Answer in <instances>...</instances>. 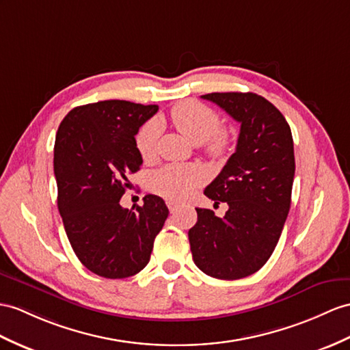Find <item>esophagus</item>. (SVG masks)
Instances as JSON below:
<instances>
[{
	"label": "esophagus",
	"instance_id": "esophagus-1",
	"mask_svg": "<svg viewBox=\"0 0 350 350\" xmlns=\"http://www.w3.org/2000/svg\"><path fill=\"white\" fill-rule=\"evenodd\" d=\"M166 204H167V208H169V211L170 212H172V214H174V212L178 209V204L175 203V202H172V200H167L166 202Z\"/></svg>",
	"mask_w": 350,
	"mask_h": 350
}]
</instances>
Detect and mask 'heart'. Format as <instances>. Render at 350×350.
Segmentation results:
<instances>
[{
	"instance_id": "1",
	"label": "heart",
	"mask_w": 350,
	"mask_h": 350,
	"mask_svg": "<svg viewBox=\"0 0 350 350\" xmlns=\"http://www.w3.org/2000/svg\"><path fill=\"white\" fill-rule=\"evenodd\" d=\"M175 129L193 144H202L204 152L214 159L226 157L232 148V132L221 129L219 117L211 107L198 100H184L169 113ZM159 126L147 123L136 135V148L144 160L154 157ZM204 181L203 169L194 165H167L151 175V190L163 198L181 202L190 198Z\"/></svg>"
}]
</instances>
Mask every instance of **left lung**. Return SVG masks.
Listing matches in <instances>:
<instances>
[{
	"mask_svg": "<svg viewBox=\"0 0 350 350\" xmlns=\"http://www.w3.org/2000/svg\"><path fill=\"white\" fill-rule=\"evenodd\" d=\"M241 123L236 151L204 196L228 209L223 218L196 208L189 230L193 261L208 276L234 280L258 271L273 254L291 206L294 142L282 113L257 93H208Z\"/></svg>",
	"mask_w": 350,
	"mask_h": 350,
	"instance_id": "1",
	"label": "left lung"
}]
</instances>
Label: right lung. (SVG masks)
<instances>
[{
	"instance_id": "add662e5",
	"label": "right lung",
	"mask_w": 350,
	"mask_h": 350,
	"mask_svg": "<svg viewBox=\"0 0 350 350\" xmlns=\"http://www.w3.org/2000/svg\"><path fill=\"white\" fill-rule=\"evenodd\" d=\"M157 105L100 100L71 109L59 126L53 169L57 208L77 257L93 273L129 278L147 266L156 236L169 215L154 194L126 209L127 176L142 157L135 135L157 113Z\"/></svg>"
}]
</instances>
